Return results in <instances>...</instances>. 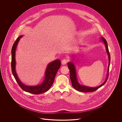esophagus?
Returning <instances> with one entry per match:
<instances>
[{"mask_svg": "<svg viewBox=\"0 0 122 122\" xmlns=\"http://www.w3.org/2000/svg\"><path fill=\"white\" fill-rule=\"evenodd\" d=\"M68 59H63L62 60V64L63 65H64V64H66V63L68 62Z\"/></svg>", "mask_w": 122, "mask_h": 122, "instance_id": "esophagus-1", "label": "esophagus"}]
</instances>
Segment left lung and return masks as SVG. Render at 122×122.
Wrapping results in <instances>:
<instances>
[{
    "label": "left lung",
    "mask_w": 122,
    "mask_h": 122,
    "mask_svg": "<svg viewBox=\"0 0 122 122\" xmlns=\"http://www.w3.org/2000/svg\"><path fill=\"white\" fill-rule=\"evenodd\" d=\"M100 40L101 42H102L106 47V51L108 55V70H107V76L106 80L101 85L97 87H92L86 86L84 85H82L80 84L79 82L78 78L77 77V73H76V67L75 65V64L74 63V62L70 61L69 63H68L67 65L68 67L69 68V69L70 70V78L71 81L72 85L73 87H74L76 90L81 92H94L97 90L98 88L102 87V86H103L106 83V81L108 79V72H109V66H110V53L109 52V50L107 46V41L105 39L104 37H101V38H100ZM75 56V55H74ZM72 61V60H71Z\"/></svg>",
    "instance_id": "1"
}]
</instances>
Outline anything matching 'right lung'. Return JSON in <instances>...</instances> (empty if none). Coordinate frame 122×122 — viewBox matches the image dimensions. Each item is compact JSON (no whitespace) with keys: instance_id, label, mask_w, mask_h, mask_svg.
<instances>
[{"instance_id":"1","label":"right lung","mask_w":122,"mask_h":122,"mask_svg":"<svg viewBox=\"0 0 122 122\" xmlns=\"http://www.w3.org/2000/svg\"><path fill=\"white\" fill-rule=\"evenodd\" d=\"M23 36V35H21L18 37L12 48L11 69L12 74L19 86L24 91L37 95L45 92L48 91L52 86L57 72L60 67L61 61L59 59H57L48 64L45 70L44 81L41 84L35 86H29L25 85L19 79L15 70V51L18 43L20 39Z\"/></svg>"}]
</instances>
